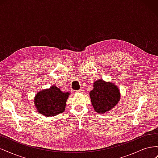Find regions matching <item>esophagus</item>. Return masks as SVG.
Instances as JSON below:
<instances>
[{"label": "esophagus", "instance_id": "1", "mask_svg": "<svg viewBox=\"0 0 158 158\" xmlns=\"http://www.w3.org/2000/svg\"><path fill=\"white\" fill-rule=\"evenodd\" d=\"M76 92H78V93H83V92H84V89L81 88V89H80L79 90L76 91Z\"/></svg>", "mask_w": 158, "mask_h": 158}]
</instances>
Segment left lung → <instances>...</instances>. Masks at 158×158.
Returning a JSON list of instances; mask_svg holds the SVG:
<instances>
[{
  "label": "left lung",
  "mask_w": 158,
  "mask_h": 158,
  "mask_svg": "<svg viewBox=\"0 0 158 158\" xmlns=\"http://www.w3.org/2000/svg\"><path fill=\"white\" fill-rule=\"evenodd\" d=\"M93 107L98 113H105L113 109L120 100V92L111 82L98 80L94 83V89L89 92Z\"/></svg>",
  "instance_id": "1"
}]
</instances>
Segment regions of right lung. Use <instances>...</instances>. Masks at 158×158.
Listing matches in <instances>:
<instances>
[{
  "label": "right lung",
  "instance_id": "obj_1",
  "mask_svg": "<svg viewBox=\"0 0 158 158\" xmlns=\"http://www.w3.org/2000/svg\"><path fill=\"white\" fill-rule=\"evenodd\" d=\"M70 93L63 92L55 85L41 90L34 98L37 111L45 116L52 117L64 111L66 100Z\"/></svg>",
  "mask_w": 158,
  "mask_h": 158
}]
</instances>
